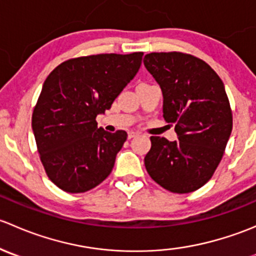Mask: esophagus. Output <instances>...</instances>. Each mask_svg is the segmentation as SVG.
<instances>
[{
  "mask_svg": "<svg viewBox=\"0 0 256 256\" xmlns=\"http://www.w3.org/2000/svg\"><path fill=\"white\" fill-rule=\"evenodd\" d=\"M138 134L135 132V131H128V138H136V136H138Z\"/></svg>",
  "mask_w": 256,
  "mask_h": 256,
  "instance_id": "1",
  "label": "esophagus"
}]
</instances>
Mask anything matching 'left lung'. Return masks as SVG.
<instances>
[{
    "label": "left lung",
    "instance_id": "left-lung-1",
    "mask_svg": "<svg viewBox=\"0 0 256 256\" xmlns=\"http://www.w3.org/2000/svg\"><path fill=\"white\" fill-rule=\"evenodd\" d=\"M144 64L161 88L164 118L178 136H151L147 172L170 192L197 190L216 172L233 128L223 82L204 60L180 52L146 54Z\"/></svg>",
    "mask_w": 256,
    "mask_h": 256
}]
</instances>
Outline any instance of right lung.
Segmentation results:
<instances>
[{
  "label": "right lung",
  "instance_id": "add662e5",
  "mask_svg": "<svg viewBox=\"0 0 256 256\" xmlns=\"http://www.w3.org/2000/svg\"><path fill=\"white\" fill-rule=\"evenodd\" d=\"M142 56H79L63 62L47 76L33 110L32 128L46 174L56 187L84 193L112 174L128 134L106 132L95 118L112 108L134 79Z\"/></svg>",
  "mask_w": 256,
  "mask_h": 256
}]
</instances>
